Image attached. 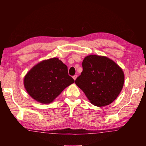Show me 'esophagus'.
Segmentation results:
<instances>
[{"label": "esophagus", "instance_id": "obj_1", "mask_svg": "<svg viewBox=\"0 0 146 146\" xmlns=\"http://www.w3.org/2000/svg\"><path fill=\"white\" fill-rule=\"evenodd\" d=\"M76 77H77V76H76V75H74V76H73V79H74V80H76Z\"/></svg>", "mask_w": 146, "mask_h": 146}]
</instances>
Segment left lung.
<instances>
[{
  "instance_id": "obj_1",
  "label": "left lung",
  "mask_w": 146,
  "mask_h": 146,
  "mask_svg": "<svg viewBox=\"0 0 146 146\" xmlns=\"http://www.w3.org/2000/svg\"><path fill=\"white\" fill-rule=\"evenodd\" d=\"M82 68L75 84L90 102L98 107L113 102L123 88L124 75L122 69L111 59L95 55L85 57Z\"/></svg>"
}]
</instances>
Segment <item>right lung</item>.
Returning <instances> with one entry per match:
<instances>
[{"mask_svg": "<svg viewBox=\"0 0 146 146\" xmlns=\"http://www.w3.org/2000/svg\"><path fill=\"white\" fill-rule=\"evenodd\" d=\"M75 80L68 75V67L57 58L36 64L24 77L27 92L38 102L48 104Z\"/></svg>", "mask_w": 146, "mask_h": 146, "instance_id": "add662e5", "label": "right lung"}]
</instances>
